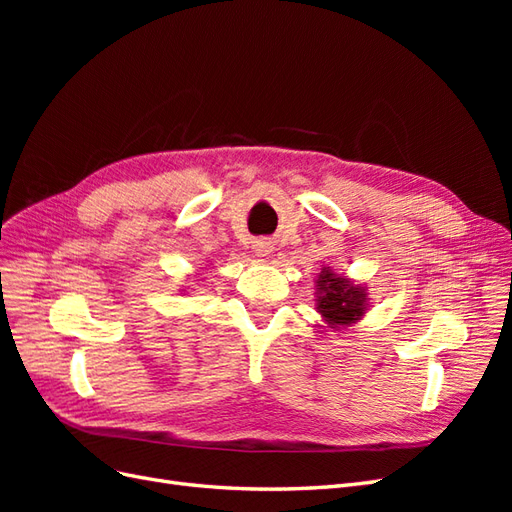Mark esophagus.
I'll use <instances>...</instances> for the list:
<instances>
[{
  "label": "esophagus",
  "mask_w": 512,
  "mask_h": 512,
  "mask_svg": "<svg viewBox=\"0 0 512 512\" xmlns=\"http://www.w3.org/2000/svg\"><path fill=\"white\" fill-rule=\"evenodd\" d=\"M254 252H256V256H269L271 252H273V245H271V241H267V239H258V241H254Z\"/></svg>",
  "instance_id": "obj_1"
}]
</instances>
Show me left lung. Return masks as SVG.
<instances>
[{"label": "left lung", "mask_w": 512, "mask_h": 512, "mask_svg": "<svg viewBox=\"0 0 512 512\" xmlns=\"http://www.w3.org/2000/svg\"><path fill=\"white\" fill-rule=\"evenodd\" d=\"M316 309L331 329H346L361 320L367 309V292L361 284H352L348 277L324 267L316 280Z\"/></svg>", "instance_id": "8db88e82"}]
</instances>
